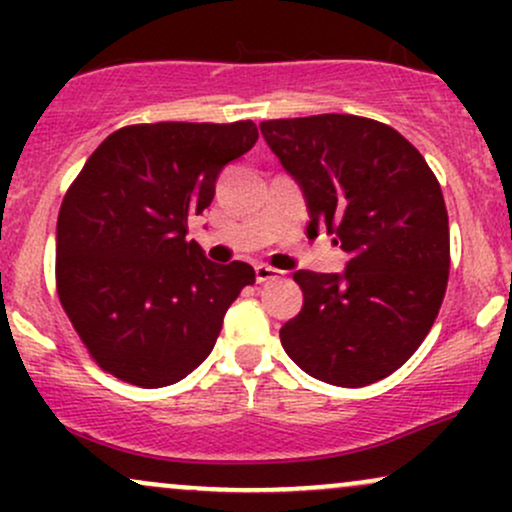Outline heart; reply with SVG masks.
Returning a JSON list of instances; mask_svg holds the SVG:
<instances>
[{
  "label": "heart",
  "instance_id": "1",
  "mask_svg": "<svg viewBox=\"0 0 512 512\" xmlns=\"http://www.w3.org/2000/svg\"><path fill=\"white\" fill-rule=\"evenodd\" d=\"M293 195H291V190H289V185H286V182H276V185L272 187V199H274V207H279V209H289L291 207V199Z\"/></svg>",
  "mask_w": 512,
  "mask_h": 512
}]
</instances>
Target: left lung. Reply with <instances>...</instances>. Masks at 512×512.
Here are the masks:
<instances>
[{
  "instance_id": "1",
  "label": "left lung",
  "mask_w": 512,
  "mask_h": 512,
  "mask_svg": "<svg viewBox=\"0 0 512 512\" xmlns=\"http://www.w3.org/2000/svg\"><path fill=\"white\" fill-rule=\"evenodd\" d=\"M257 137L250 120L122 127L76 175L57 216V296L105 373L154 390L211 354L255 272L204 252L187 223Z\"/></svg>"
}]
</instances>
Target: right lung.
<instances>
[{
	"label": "right lung",
	"instance_id": "obj_1",
	"mask_svg": "<svg viewBox=\"0 0 512 512\" xmlns=\"http://www.w3.org/2000/svg\"><path fill=\"white\" fill-rule=\"evenodd\" d=\"M262 137L342 250V269H301L303 308L281 346L322 383L395 373L433 327L450 274L443 192L424 156L383 122L313 115L262 122Z\"/></svg>",
	"mask_w": 512,
	"mask_h": 512
}]
</instances>
